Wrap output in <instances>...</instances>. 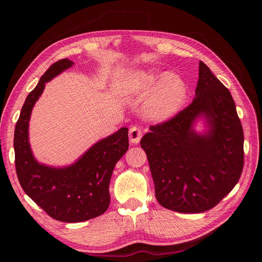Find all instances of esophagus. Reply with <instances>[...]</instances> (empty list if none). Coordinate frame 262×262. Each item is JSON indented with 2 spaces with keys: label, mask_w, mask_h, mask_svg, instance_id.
<instances>
[{
  "label": "esophagus",
  "mask_w": 262,
  "mask_h": 262,
  "mask_svg": "<svg viewBox=\"0 0 262 262\" xmlns=\"http://www.w3.org/2000/svg\"><path fill=\"white\" fill-rule=\"evenodd\" d=\"M142 138V131L138 126H132L129 130V139L132 144H138Z\"/></svg>",
  "instance_id": "obj_1"
}]
</instances>
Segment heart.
I'll return each mask as SVG.
<instances>
[{"instance_id":"b5f03b06","label":"heart","mask_w":262,"mask_h":262,"mask_svg":"<svg viewBox=\"0 0 262 262\" xmlns=\"http://www.w3.org/2000/svg\"><path fill=\"white\" fill-rule=\"evenodd\" d=\"M157 80L158 76L154 71L138 70L125 78L124 92L145 95L152 90ZM185 96L186 89L180 78L170 74L165 75L150 93L143 108V115L154 122L168 120L178 112Z\"/></svg>"}]
</instances>
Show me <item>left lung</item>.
Instances as JSON below:
<instances>
[{
	"label": "left lung",
	"mask_w": 262,
	"mask_h": 262,
	"mask_svg": "<svg viewBox=\"0 0 262 262\" xmlns=\"http://www.w3.org/2000/svg\"><path fill=\"white\" fill-rule=\"evenodd\" d=\"M204 119L206 129L195 123ZM141 140L155 195L179 213L208 211L232 191L244 166V132L231 93L202 61L195 96L169 121L149 126Z\"/></svg>",
	"instance_id": "8db88e82"
}]
</instances>
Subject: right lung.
Wrapping results in <instances>:
<instances>
[{
  "instance_id": "add662e5",
  "label": "right lung",
  "mask_w": 262,
  "mask_h": 262,
  "mask_svg": "<svg viewBox=\"0 0 262 262\" xmlns=\"http://www.w3.org/2000/svg\"><path fill=\"white\" fill-rule=\"evenodd\" d=\"M74 66L62 59L46 71L24 102L15 126V167L25 193L48 215L77 223L105 213L110 203L109 182L118 161L129 147L128 128L96 142L73 164L53 167L39 163L29 144V120L46 83Z\"/></svg>"
}]
</instances>
